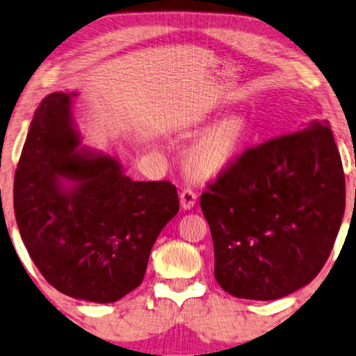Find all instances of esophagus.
Here are the masks:
<instances>
[{
  "instance_id": "34e87169",
  "label": "esophagus",
  "mask_w": 356,
  "mask_h": 356,
  "mask_svg": "<svg viewBox=\"0 0 356 356\" xmlns=\"http://www.w3.org/2000/svg\"><path fill=\"white\" fill-rule=\"evenodd\" d=\"M197 202V194L192 189H184L179 194V203H181L183 209H192Z\"/></svg>"
}]
</instances>
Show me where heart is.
Here are the masks:
<instances>
[{
    "instance_id": "b5f03b06",
    "label": "heart",
    "mask_w": 356,
    "mask_h": 356,
    "mask_svg": "<svg viewBox=\"0 0 356 356\" xmlns=\"http://www.w3.org/2000/svg\"><path fill=\"white\" fill-rule=\"evenodd\" d=\"M248 137V124L241 116H227L209 126L191 145L186 162L199 177H214L224 172L240 153Z\"/></svg>"
}]
</instances>
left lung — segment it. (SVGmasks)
<instances>
[{
  "mask_svg": "<svg viewBox=\"0 0 356 356\" xmlns=\"http://www.w3.org/2000/svg\"><path fill=\"white\" fill-rule=\"evenodd\" d=\"M214 277L244 300H277L309 284L333 249L346 178L326 120L249 148L200 197Z\"/></svg>",
  "mask_w": 356,
  "mask_h": 356,
  "instance_id": "8db88e82",
  "label": "left lung"
}]
</instances>
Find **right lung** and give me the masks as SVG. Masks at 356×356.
<instances>
[{
  "label": "right lung",
  "instance_id": "add662e5",
  "mask_svg": "<svg viewBox=\"0 0 356 356\" xmlns=\"http://www.w3.org/2000/svg\"><path fill=\"white\" fill-rule=\"evenodd\" d=\"M75 96L51 92L34 113L14 178L15 219L58 292L113 302L142 284L178 194L168 181H134L116 157L83 147Z\"/></svg>",
  "mask_w": 356,
  "mask_h": 356
}]
</instances>
